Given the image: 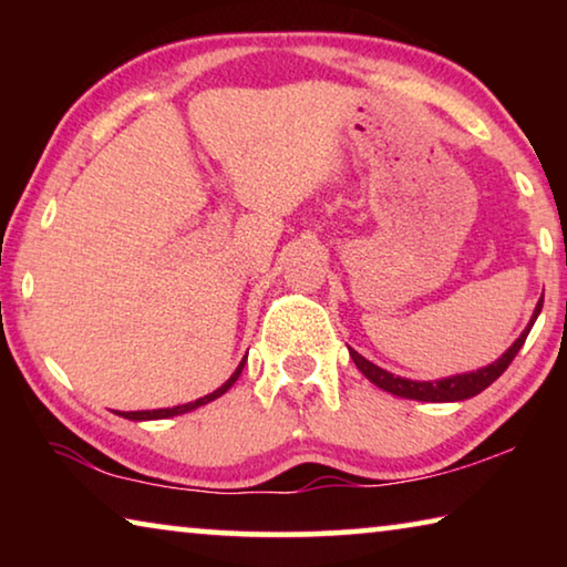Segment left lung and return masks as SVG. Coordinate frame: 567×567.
Here are the masks:
<instances>
[{"label":"left lung","mask_w":567,"mask_h":567,"mask_svg":"<svg viewBox=\"0 0 567 567\" xmlns=\"http://www.w3.org/2000/svg\"><path fill=\"white\" fill-rule=\"evenodd\" d=\"M540 310H543V297L537 300L533 318H530V322H527V328L520 332V338H517L511 348L501 354V358L491 364H485V368H480V370L463 372V375H450L443 380H408V378L392 375V372L378 368L375 362L364 360L362 354L354 350H350V358L354 364H358V370L362 372V375L372 382V385H378L380 390L390 392V395L420 400V402H460V400L480 395V392H483L485 388H491L493 382L503 375V372L507 370V364H511L515 354L520 352V348L525 344V338L530 334Z\"/></svg>","instance_id":"8db88e82"}]
</instances>
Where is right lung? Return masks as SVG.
<instances>
[{
	"label": "right lung",
	"instance_id": "1",
	"mask_svg": "<svg viewBox=\"0 0 567 567\" xmlns=\"http://www.w3.org/2000/svg\"><path fill=\"white\" fill-rule=\"evenodd\" d=\"M245 360H247V358H245ZM245 360L237 364V370L233 372V375H229V380L225 382L223 388H217L215 392H209V395H205V398H199V400H195V402H187V405H177V408H159V410H137V412H122V417H127V420H165V417L185 415V412H189V410H197L199 405H207V402H213V400H217L219 395H225V392L235 385L237 378L243 375Z\"/></svg>",
	"mask_w": 567,
	"mask_h": 567
}]
</instances>
